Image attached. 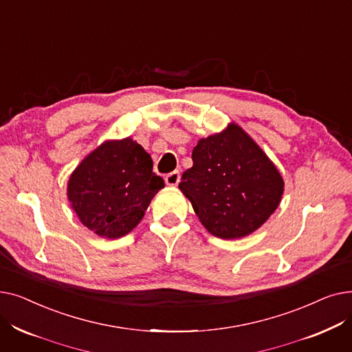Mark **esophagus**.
Instances as JSON below:
<instances>
[{
	"label": "esophagus",
	"instance_id": "34e87169",
	"mask_svg": "<svg viewBox=\"0 0 352 352\" xmlns=\"http://www.w3.org/2000/svg\"><path fill=\"white\" fill-rule=\"evenodd\" d=\"M179 179H181V175H179L178 171H173V173L165 175V184H166V186L174 187V186H177V184L179 182Z\"/></svg>",
	"mask_w": 352,
	"mask_h": 352
}]
</instances>
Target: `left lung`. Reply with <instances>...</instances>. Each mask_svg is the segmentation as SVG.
<instances>
[{
  "label": "left lung",
  "mask_w": 352,
  "mask_h": 352,
  "mask_svg": "<svg viewBox=\"0 0 352 352\" xmlns=\"http://www.w3.org/2000/svg\"><path fill=\"white\" fill-rule=\"evenodd\" d=\"M192 162L178 188L210 234L223 239L247 236L278 208L283 175L238 124L198 140Z\"/></svg>",
  "instance_id": "left-lung-1"
}]
</instances>
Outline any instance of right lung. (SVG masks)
<instances>
[{
	"instance_id": "add662e5",
	"label": "right lung",
	"mask_w": 352,
	"mask_h": 352,
	"mask_svg": "<svg viewBox=\"0 0 352 352\" xmlns=\"http://www.w3.org/2000/svg\"><path fill=\"white\" fill-rule=\"evenodd\" d=\"M153 160L131 137L107 140L74 170L67 198L81 224L102 238L131 232L142 219L164 179Z\"/></svg>"
}]
</instances>
